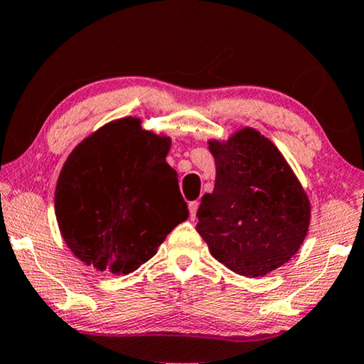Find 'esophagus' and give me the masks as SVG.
Returning <instances> with one entry per match:
<instances>
[{
    "label": "esophagus",
    "mask_w": 364,
    "mask_h": 364,
    "mask_svg": "<svg viewBox=\"0 0 364 364\" xmlns=\"http://www.w3.org/2000/svg\"><path fill=\"white\" fill-rule=\"evenodd\" d=\"M198 206H199V203H198V201H193V203H189V218H191V219L196 218Z\"/></svg>",
    "instance_id": "34e87169"
}]
</instances>
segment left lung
Here are the masks:
<instances>
[{
	"label": "left lung",
	"instance_id": "obj_1",
	"mask_svg": "<svg viewBox=\"0 0 364 364\" xmlns=\"http://www.w3.org/2000/svg\"><path fill=\"white\" fill-rule=\"evenodd\" d=\"M214 191L198 209V232L213 257L244 277H262L289 262L310 224V201L269 138L242 129L209 140Z\"/></svg>",
	"mask_w": 364,
	"mask_h": 364
}]
</instances>
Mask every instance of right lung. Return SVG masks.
Masks as SVG:
<instances>
[{"mask_svg": "<svg viewBox=\"0 0 364 364\" xmlns=\"http://www.w3.org/2000/svg\"><path fill=\"white\" fill-rule=\"evenodd\" d=\"M171 140L140 119L110 122L70 153L55 186V218L74 255L100 272L127 275L188 219Z\"/></svg>", "mask_w": 364, "mask_h": 364, "instance_id": "right-lung-1", "label": "right lung"}]
</instances>
